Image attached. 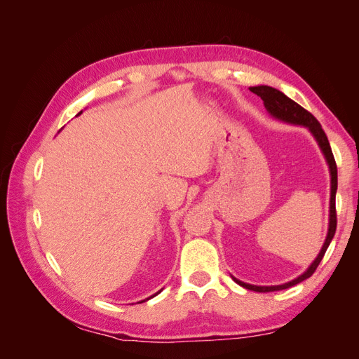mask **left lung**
<instances>
[{"instance_id":"left-lung-1","label":"left lung","mask_w":359,"mask_h":359,"mask_svg":"<svg viewBox=\"0 0 359 359\" xmlns=\"http://www.w3.org/2000/svg\"><path fill=\"white\" fill-rule=\"evenodd\" d=\"M250 91L257 94L260 99L264 100V106L265 109L268 111V114L278 119L281 123H286V124H292V126H302L306 127L309 132L311 133V136L316 140L322 154L327 160V165L330 169V177H331V194H330V222H328V232H327V238H325V243L320 248V252L318 255V257L313 260L311 265L304 271L301 276H298L297 278H293L287 283L283 285H277V286H256V285H248L244 283V281L235 278L233 276H231L233 278L235 283H238L240 286L248 289V290H253V292H274V290H281V289H287L290 286H295L301 281H304L306 278L311 277V274L316 271V268L319 266L320 260L327 252V248L330 247L334 233H335V227H337V214H335V193H337V165H335V160L332 156V151L328 142V137L325 135V132L322 130V126L319 124V121L316 118H314L309 111L304 109L302 106H299L297 102H293L292 99L286 94H283L281 91L273 88V86H268V85H257V86H252Z\"/></svg>"}]
</instances>
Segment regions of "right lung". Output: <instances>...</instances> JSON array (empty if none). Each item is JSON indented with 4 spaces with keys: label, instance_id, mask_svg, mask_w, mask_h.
Masks as SVG:
<instances>
[{
    "label": "right lung",
    "instance_id": "1",
    "mask_svg": "<svg viewBox=\"0 0 359 359\" xmlns=\"http://www.w3.org/2000/svg\"><path fill=\"white\" fill-rule=\"evenodd\" d=\"M81 114H82V111H81V112H79L78 115H81ZM160 292H161V290H158L157 293H154V295H153V297H149V298H147V299H142V301H139V302H145V301H148V299H151V298H154L156 295H158V293H160Z\"/></svg>",
    "mask_w": 359,
    "mask_h": 359
}]
</instances>
